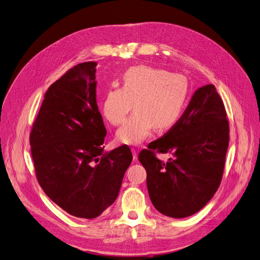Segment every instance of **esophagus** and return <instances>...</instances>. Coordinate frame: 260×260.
Here are the masks:
<instances>
[{"label":"esophagus","instance_id":"obj_1","mask_svg":"<svg viewBox=\"0 0 260 260\" xmlns=\"http://www.w3.org/2000/svg\"><path fill=\"white\" fill-rule=\"evenodd\" d=\"M131 151H132V157H133V160H137V159H138V152H137V149H136V148H132Z\"/></svg>","mask_w":260,"mask_h":260}]
</instances>
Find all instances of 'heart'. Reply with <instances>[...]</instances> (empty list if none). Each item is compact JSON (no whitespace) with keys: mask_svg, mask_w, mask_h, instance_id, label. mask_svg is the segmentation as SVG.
<instances>
[{"mask_svg":"<svg viewBox=\"0 0 260 260\" xmlns=\"http://www.w3.org/2000/svg\"><path fill=\"white\" fill-rule=\"evenodd\" d=\"M188 94V82L182 74L152 66H135L122 75L121 86L109 88L102 101V113L113 125L123 122L117 131L118 142L136 145L144 141L155 127L166 130L182 115Z\"/></svg>","mask_w":260,"mask_h":260,"instance_id":"1","label":"heart"}]
</instances>
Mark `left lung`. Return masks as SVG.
<instances>
[{"label":"left lung","instance_id":"1","mask_svg":"<svg viewBox=\"0 0 260 260\" xmlns=\"http://www.w3.org/2000/svg\"><path fill=\"white\" fill-rule=\"evenodd\" d=\"M229 121L214 84L198 89L168 132L139 154L149 199L161 214L185 218L201 210L221 183L229 145ZM157 152L173 158L162 162Z\"/></svg>","mask_w":260,"mask_h":260}]
</instances>
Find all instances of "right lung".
<instances>
[{
  "label": "right lung",
  "mask_w": 260,
  "mask_h": 260,
  "mask_svg": "<svg viewBox=\"0 0 260 260\" xmlns=\"http://www.w3.org/2000/svg\"><path fill=\"white\" fill-rule=\"evenodd\" d=\"M95 61L70 68L46 91L30 132L36 177L69 215L92 219L116 201L132 161L128 145L104 151Z\"/></svg>",
  "instance_id": "1"
}]
</instances>
